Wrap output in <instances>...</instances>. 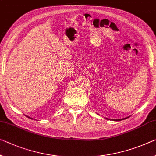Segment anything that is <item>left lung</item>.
<instances>
[{
	"instance_id": "obj_1",
	"label": "left lung",
	"mask_w": 156,
	"mask_h": 156,
	"mask_svg": "<svg viewBox=\"0 0 156 156\" xmlns=\"http://www.w3.org/2000/svg\"><path fill=\"white\" fill-rule=\"evenodd\" d=\"M128 117H125V118H123V119H108V118H105L106 119H108V120H112V121H116V122H119V121H122V120H123V119H127V118H128Z\"/></svg>"
}]
</instances>
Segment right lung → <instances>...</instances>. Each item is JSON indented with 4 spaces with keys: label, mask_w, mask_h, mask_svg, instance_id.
<instances>
[{
    "label": "right lung",
    "mask_w": 156,
    "mask_h": 156,
    "mask_svg": "<svg viewBox=\"0 0 156 156\" xmlns=\"http://www.w3.org/2000/svg\"><path fill=\"white\" fill-rule=\"evenodd\" d=\"M27 117H28V118H30V119H33V118H31V117H28V116H27V115H26Z\"/></svg>",
    "instance_id": "add662e5"
}]
</instances>
